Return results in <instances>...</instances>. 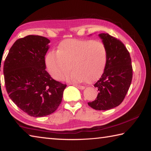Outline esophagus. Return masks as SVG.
I'll return each mask as SVG.
<instances>
[{
    "instance_id": "esophagus-1",
    "label": "esophagus",
    "mask_w": 151,
    "mask_h": 151,
    "mask_svg": "<svg viewBox=\"0 0 151 151\" xmlns=\"http://www.w3.org/2000/svg\"><path fill=\"white\" fill-rule=\"evenodd\" d=\"M75 86H76V88H78V89H81V90H83V89H85V87L84 86H81V85H76V84H74L73 85Z\"/></svg>"
}]
</instances>
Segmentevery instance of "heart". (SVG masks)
<instances>
[{
    "label": "heart",
    "mask_w": 151,
    "mask_h": 151,
    "mask_svg": "<svg viewBox=\"0 0 151 151\" xmlns=\"http://www.w3.org/2000/svg\"><path fill=\"white\" fill-rule=\"evenodd\" d=\"M107 51L103 42L92 40L69 39L52 50L46 57V65L53 78L66 79L74 83H93L100 78L105 68Z\"/></svg>",
    "instance_id": "heart-1"
}]
</instances>
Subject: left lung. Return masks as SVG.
Listing matches in <instances>:
<instances>
[{"instance_id":"8db88e82","label":"left lung","mask_w":151,"mask_h":151,"mask_svg":"<svg viewBox=\"0 0 151 151\" xmlns=\"http://www.w3.org/2000/svg\"><path fill=\"white\" fill-rule=\"evenodd\" d=\"M107 51L105 68L101 78L94 84L99 94L89 106L98 111H106L119 106L125 98L132 78V66L130 53L124 45L108 33H101Z\"/></svg>"}]
</instances>
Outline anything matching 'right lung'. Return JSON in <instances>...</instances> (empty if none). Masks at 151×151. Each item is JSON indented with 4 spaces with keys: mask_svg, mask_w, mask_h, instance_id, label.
I'll return each instance as SVG.
<instances>
[{
    "mask_svg": "<svg viewBox=\"0 0 151 151\" xmlns=\"http://www.w3.org/2000/svg\"><path fill=\"white\" fill-rule=\"evenodd\" d=\"M49 42L47 38L38 35L18 39L4 63L7 93L19 108L31 116L54 112L61 103L66 86L45 70V57Z\"/></svg>",
    "mask_w": 151,
    "mask_h": 151,
    "instance_id": "right-lung-1",
    "label": "right lung"
}]
</instances>
